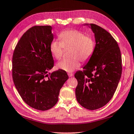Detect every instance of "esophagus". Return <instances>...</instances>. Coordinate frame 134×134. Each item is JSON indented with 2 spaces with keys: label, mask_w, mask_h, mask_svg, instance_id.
I'll use <instances>...</instances> for the list:
<instances>
[{
  "label": "esophagus",
  "mask_w": 134,
  "mask_h": 134,
  "mask_svg": "<svg viewBox=\"0 0 134 134\" xmlns=\"http://www.w3.org/2000/svg\"><path fill=\"white\" fill-rule=\"evenodd\" d=\"M68 76H69V77H72L74 76V74H73L72 73H68Z\"/></svg>",
  "instance_id": "34e87169"
}]
</instances>
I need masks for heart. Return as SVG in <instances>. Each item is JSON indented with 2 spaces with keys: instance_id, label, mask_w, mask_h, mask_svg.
Segmentation results:
<instances>
[{
  "instance_id": "1",
  "label": "heart",
  "mask_w": 134,
  "mask_h": 134,
  "mask_svg": "<svg viewBox=\"0 0 134 134\" xmlns=\"http://www.w3.org/2000/svg\"><path fill=\"white\" fill-rule=\"evenodd\" d=\"M60 41L52 40L49 45L52 56L60 59L64 54V48H71L69 56L71 58L64 59L57 65L58 69L67 72H72L80 66L81 61L87 62L92 58L95 49V41L90 36H85L77 30H66L58 36Z\"/></svg>"
}]
</instances>
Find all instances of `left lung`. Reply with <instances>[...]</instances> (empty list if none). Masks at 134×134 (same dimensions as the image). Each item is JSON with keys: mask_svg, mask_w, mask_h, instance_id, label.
I'll return each instance as SVG.
<instances>
[{"mask_svg": "<svg viewBox=\"0 0 134 134\" xmlns=\"http://www.w3.org/2000/svg\"><path fill=\"white\" fill-rule=\"evenodd\" d=\"M90 26L94 33L95 49L83 71L75 74L77 80L75 94L82 107L94 110L105 105L114 95L121 76L122 59L111 35L96 24Z\"/></svg>", "mask_w": 134, "mask_h": 134, "instance_id": "8db88e82", "label": "left lung"}]
</instances>
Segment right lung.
<instances>
[{
    "instance_id": "obj_1",
    "label": "right lung",
    "mask_w": 134,
    "mask_h": 134,
    "mask_svg": "<svg viewBox=\"0 0 134 134\" xmlns=\"http://www.w3.org/2000/svg\"><path fill=\"white\" fill-rule=\"evenodd\" d=\"M50 26H36L23 35L12 58V76L17 91L29 106L45 111L58 101L60 90L68 79L67 73L54 67L49 45L54 40Z\"/></svg>"
}]
</instances>
